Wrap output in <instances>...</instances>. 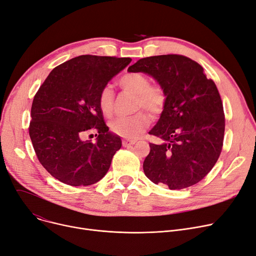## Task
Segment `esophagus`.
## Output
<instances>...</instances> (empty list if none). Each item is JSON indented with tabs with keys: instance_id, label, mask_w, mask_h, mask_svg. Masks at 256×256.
Masks as SVG:
<instances>
[{
	"instance_id": "1",
	"label": "esophagus",
	"mask_w": 256,
	"mask_h": 256,
	"mask_svg": "<svg viewBox=\"0 0 256 256\" xmlns=\"http://www.w3.org/2000/svg\"><path fill=\"white\" fill-rule=\"evenodd\" d=\"M135 143H136V140H128V139H124V140H122V145H124V147L130 146V145L135 144Z\"/></svg>"
}]
</instances>
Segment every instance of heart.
I'll return each mask as SVG.
<instances>
[{
    "label": "heart",
    "mask_w": 256,
    "mask_h": 256,
    "mask_svg": "<svg viewBox=\"0 0 256 256\" xmlns=\"http://www.w3.org/2000/svg\"><path fill=\"white\" fill-rule=\"evenodd\" d=\"M120 88L135 96L134 109H145L152 115L162 114L167 104V93L158 84H150L146 74L138 72L124 74L118 80ZM100 112L110 117L114 111L115 94L110 86H104L98 96ZM152 122L150 116L145 111H138L132 116L119 117L110 124V130L117 136L128 139L140 137Z\"/></svg>",
    "instance_id": "heart-1"
}]
</instances>
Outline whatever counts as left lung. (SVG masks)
<instances>
[{"label":"left lung","mask_w":256,"mask_h":256,"mask_svg":"<svg viewBox=\"0 0 256 256\" xmlns=\"http://www.w3.org/2000/svg\"><path fill=\"white\" fill-rule=\"evenodd\" d=\"M128 70L148 74L167 93L165 110L150 132L163 143H150L145 176L170 190L204 180L217 163L224 139L225 115L216 84L200 64L176 54L142 58Z\"/></svg>","instance_id":"left-lung-1"}]
</instances>
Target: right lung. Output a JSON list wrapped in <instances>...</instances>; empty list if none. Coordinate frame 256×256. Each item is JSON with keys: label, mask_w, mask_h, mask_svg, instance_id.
<instances>
[{"label": "right lung", "mask_w": 256, "mask_h": 256, "mask_svg": "<svg viewBox=\"0 0 256 256\" xmlns=\"http://www.w3.org/2000/svg\"><path fill=\"white\" fill-rule=\"evenodd\" d=\"M132 61L130 58L83 55L54 68L36 92L29 135L36 156L63 184L90 186L100 180L120 150L100 112V90ZM96 131L97 142L84 140Z\"/></svg>", "instance_id": "obj_1"}]
</instances>
